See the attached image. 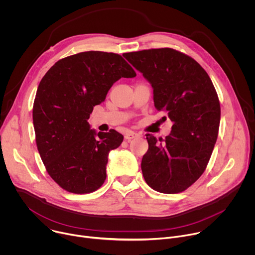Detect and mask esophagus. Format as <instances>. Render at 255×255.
<instances>
[{
    "label": "esophagus",
    "mask_w": 255,
    "mask_h": 255,
    "mask_svg": "<svg viewBox=\"0 0 255 255\" xmlns=\"http://www.w3.org/2000/svg\"><path fill=\"white\" fill-rule=\"evenodd\" d=\"M139 136H140V134H139V133H137V132H134V131H128V132L125 134V139H126V140H128V141H130L131 139L136 138V137H139Z\"/></svg>",
    "instance_id": "esophagus-1"
}]
</instances>
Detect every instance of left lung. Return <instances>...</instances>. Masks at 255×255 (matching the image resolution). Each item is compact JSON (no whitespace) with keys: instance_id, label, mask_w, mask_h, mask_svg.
Masks as SVG:
<instances>
[{"instance_id":"1","label":"left lung","mask_w":255,"mask_h":255,"mask_svg":"<svg viewBox=\"0 0 255 255\" xmlns=\"http://www.w3.org/2000/svg\"><path fill=\"white\" fill-rule=\"evenodd\" d=\"M123 56L151 84L155 108L173 123L164 140L146 134L144 179L159 193L184 192L205 171L219 132L221 108L214 85L194 58L172 48Z\"/></svg>"}]
</instances>
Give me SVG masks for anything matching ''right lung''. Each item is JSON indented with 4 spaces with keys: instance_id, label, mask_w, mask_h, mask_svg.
Masks as SVG:
<instances>
[{
    "instance_id": "right-lung-1",
    "label": "right lung",
    "mask_w": 255,
    "mask_h": 255,
    "mask_svg": "<svg viewBox=\"0 0 255 255\" xmlns=\"http://www.w3.org/2000/svg\"><path fill=\"white\" fill-rule=\"evenodd\" d=\"M134 77L121 55L86 51L59 59L42 78L32 113L36 144L48 174L63 190L89 194L104 184L108 154L124 137L114 129L96 137L88 119L114 83Z\"/></svg>"
}]
</instances>
